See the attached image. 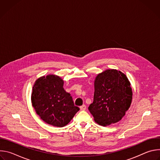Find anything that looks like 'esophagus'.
I'll list each match as a JSON object with an SVG mask.
<instances>
[{
    "label": "esophagus",
    "mask_w": 160,
    "mask_h": 160,
    "mask_svg": "<svg viewBox=\"0 0 160 160\" xmlns=\"http://www.w3.org/2000/svg\"><path fill=\"white\" fill-rule=\"evenodd\" d=\"M80 110L84 111V110L86 109V106H85V105H82V106H81L80 107Z\"/></svg>",
    "instance_id": "obj_1"
}]
</instances>
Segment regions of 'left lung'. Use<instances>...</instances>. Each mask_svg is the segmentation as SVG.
<instances>
[{
	"mask_svg": "<svg viewBox=\"0 0 160 160\" xmlns=\"http://www.w3.org/2000/svg\"><path fill=\"white\" fill-rule=\"evenodd\" d=\"M132 94L130 83L123 73L106 70L95 78L94 101L88 110L99 125L117 123L129 109Z\"/></svg>",
	"mask_w": 160,
	"mask_h": 160,
	"instance_id": "obj_1",
	"label": "left lung"
}]
</instances>
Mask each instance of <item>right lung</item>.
<instances>
[{
    "label": "right lung",
    "instance_id": "right-lung-1",
    "mask_svg": "<svg viewBox=\"0 0 160 160\" xmlns=\"http://www.w3.org/2000/svg\"><path fill=\"white\" fill-rule=\"evenodd\" d=\"M63 85V80L58 75L41 77L35 81L31 96L32 106L40 118L58 127L69 123L80 109Z\"/></svg>",
    "mask_w": 160,
    "mask_h": 160
}]
</instances>
